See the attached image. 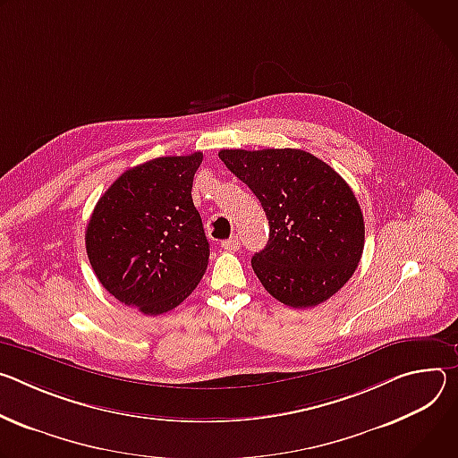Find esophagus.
Masks as SVG:
<instances>
[{"mask_svg":"<svg viewBox=\"0 0 458 458\" xmlns=\"http://www.w3.org/2000/svg\"><path fill=\"white\" fill-rule=\"evenodd\" d=\"M222 249H225V250H238L240 249V238L233 236L229 240H224L222 242Z\"/></svg>","mask_w":458,"mask_h":458,"instance_id":"esophagus-1","label":"esophagus"}]
</instances>
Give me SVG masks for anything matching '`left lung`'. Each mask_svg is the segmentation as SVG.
<instances>
[{"mask_svg": "<svg viewBox=\"0 0 458 458\" xmlns=\"http://www.w3.org/2000/svg\"><path fill=\"white\" fill-rule=\"evenodd\" d=\"M225 167L260 199L266 249L250 260L269 294L294 310L331 298L357 269L364 216L345 180L300 148H224Z\"/></svg>", "mask_w": 458, "mask_h": 458, "instance_id": "8db88e82", "label": "left lung"}]
</instances>
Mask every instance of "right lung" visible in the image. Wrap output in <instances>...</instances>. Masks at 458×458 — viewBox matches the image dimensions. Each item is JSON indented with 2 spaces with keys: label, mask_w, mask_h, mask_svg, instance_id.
I'll return each mask as SVG.
<instances>
[{
  "label": "right lung",
  "mask_w": 458,
  "mask_h": 458,
  "mask_svg": "<svg viewBox=\"0 0 458 458\" xmlns=\"http://www.w3.org/2000/svg\"><path fill=\"white\" fill-rule=\"evenodd\" d=\"M201 160L192 152L125 171L87 224V257L99 284L143 315L180 306L208 269L209 242L191 196Z\"/></svg>",
  "instance_id": "obj_1"
}]
</instances>
